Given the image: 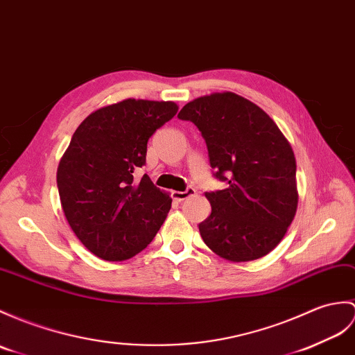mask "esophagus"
<instances>
[{"label": "esophagus", "mask_w": 355, "mask_h": 355, "mask_svg": "<svg viewBox=\"0 0 355 355\" xmlns=\"http://www.w3.org/2000/svg\"><path fill=\"white\" fill-rule=\"evenodd\" d=\"M195 193H196L195 187H187L184 192H172V196H174V200H177V201H184V200H187V198L193 196Z\"/></svg>", "instance_id": "esophagus-1"}]
</instances>
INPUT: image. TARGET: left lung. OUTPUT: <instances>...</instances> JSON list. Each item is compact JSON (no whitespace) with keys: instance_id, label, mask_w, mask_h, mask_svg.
Returning <instances> with one entry per match:
<instances>
[{"instance_id":"obj_1","label":"left lung","mask_w":355,"mask_h":355,"mask_svg":"<svg viewBox=\"0 0 355 355\" xmlns=\"http://www.w3.org/2000/svg\"><path fill=\"white\" fill-rule=\"evenodd\" d=\"M193 122L222 191L205 192L210 216L200 224L204 243L232 261H251L282 242L298 205L291 144L259 105L232 92L196 98L180 110Z\"/></svg>"}]
</instances>
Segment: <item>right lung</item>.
<instances>
[{
    "label": "right lung",
    "mask_w": 355,
    "mask_h": 355,
    "mask_svg": "<svg viewBox=\"0 0 355 355\" xmlns=\"http://www.w3.org/2000/svg\"><path fill=\"white\" fill-rule=\"evenodd\" d=\"M171 101L123 100L80 123L57 169L64 216L86 248L107 261L133 257L153 242L172 200L146 174V145L175 116Z\"/></svg>",
    "instance_id": "1"
}]
</instances>
